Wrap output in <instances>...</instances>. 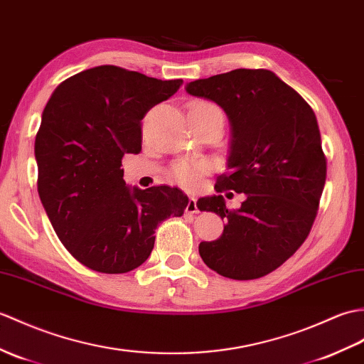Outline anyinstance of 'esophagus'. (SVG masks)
<instances>
[{"label":"esophagus","instance_id":"obj_1","mask_svg":"<svg viewBox=\"0 0 364 364\" xmlns=\"http://www.w3.org/2000/svg\"><path fill=\"white\" fill-rule=\"evenodd\" d=\"M186 213H188V214H198L200 213L198 208H197V200L193 197L189 198L188 206H186Z\"/></svg>","mask_w":364,"mask_h":364}]
</instances>
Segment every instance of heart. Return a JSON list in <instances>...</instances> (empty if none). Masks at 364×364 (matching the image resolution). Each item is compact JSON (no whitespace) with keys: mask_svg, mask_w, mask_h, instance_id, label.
Masks as SVG:
<instances>
[{"mask_svg":"<svg viewBox=\"0 0 364 364\" xmlns=\"http://www.w3.org/2000/svg\"><path fill=\"white\" fill-rule=\"evenodd\" d=\"M191 108H217L209 102H196ZM208 172V164L203 161H193V159H181L172 167L173 180L184 186V188H193L201 180V176Z\"/></svg>","mask_w":364,"mask_h":364,"instance_id":"heart-1","label":"heart"}]
</instances>
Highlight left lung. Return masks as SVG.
I'll return each instance as SVG.
<instances>
[{
  "instance_id": "left-lung-1",
  "label": "left lung",
  "mask_w": 364,
  "mask_h": 364,
  "mask_svg": "<svg viewBox=\"0 0 364 364\" xmlns=\"http://www.w3.org/2000/svg\"><path fill=\"white\" fill-rule=\"evenodd\" d=\"M186 91L220 105L231 124L228 172L215 191L247 193L239 209L223 196L197 201L225 218L220 239L201 242L203 262L230 279L274 272L307 239L324 189L327 163L316 116L268 70H234L189 82Z\"/></svg>"
}]
</instances>
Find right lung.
<instances>
[{
  "instance_id": "add662e5",
  "label": "right lung",
  "mask_w": 364,
  "mask_h": 364,
  "mask_svg": "<svg viewBox=\"0 0 364 364\" xmlns=\"http://www.w3.org/2000/svg\"><path fill=\"white\" fill-rule=\"evenodd\" d=\"M181 85L102 65L63 80L48 100L36 136L38 196L65 248L95 272L142 265L156 226L188 206L178 188H129L121 168L125 154L141 151L142 117Z\"/></svg>"
}]
</instances>
